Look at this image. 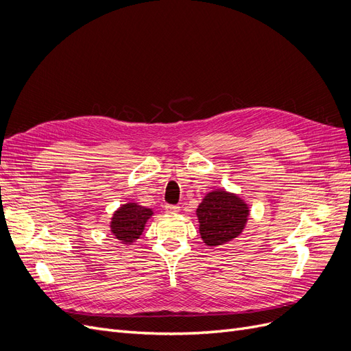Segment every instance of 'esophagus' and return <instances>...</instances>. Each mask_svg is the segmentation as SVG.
<instances>
[{
  "instance_id": "34e87169",
  "label": "esophagus",
  "mask_w": 351,
  "mask_h": 351,
  "mask_svg": "<svg viewBox=\"0 0 351 351\" xmlns=\"http://www.w3.org/2000/svg\"><path fill=\"white\" fill-rule=\"evenodd\" d=\"M164 210L167 213H178L180 212V206L177 204H165Z\"/></svg>"
}]
</instances>
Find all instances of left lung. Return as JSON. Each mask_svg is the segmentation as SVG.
I'll return each mask as SVG.
<instances>
[{"instance_id": "1", "label": "left lung", "mask_w": 351, "mask_h": 351, "mask_svg": "<svg viewBox=\"0 0 351 351\" xmlns=\"http://www.w3.org/2000/svg\"><path fill=\"white\" fill-rule=\"evenodd\" d=\"M249 207L237 195L217 190L208 193L197 208L200 234L207 246L226 243L241 234Z\"/></svg>"}]
</instances>
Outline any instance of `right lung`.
Masks as SVG:
<instances>
[{"instance_id":"add662e5","label":"right lung","mask_w":351,"mask_h":351,"mask_svg":"<svg viewBox=\"0 0 351 351\" xmlns=\"http://www.w3.org/2000/svg\"><path fill=\"white\" fill-rule=\"evenodd\" d=\"M152 210L135 203L123 204L118 208L110 221V230L122 243H132L141 236Z\"/></svg>"}]
</instances>
